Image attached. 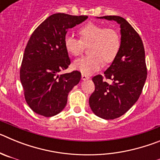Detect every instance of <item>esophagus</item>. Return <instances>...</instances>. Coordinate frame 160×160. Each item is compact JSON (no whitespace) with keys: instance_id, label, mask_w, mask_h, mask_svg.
Wrapping results in <instances>:
<instances>
[{"instance_id":"34e87169","label":"esophagus","mask_w":160,"mask_h":160,"mask_svg":"<svg viewBox=\"0 0 160 160\" xmlns=\"http://www.w3.org/2000/svg\"><path fill=\"white\" fill-rule=\"evenodd\" d=\"M82 79L83 81H86V80H88V79H90V77L87 75H86V74H82Z\"/></svg>"}]
</instances>
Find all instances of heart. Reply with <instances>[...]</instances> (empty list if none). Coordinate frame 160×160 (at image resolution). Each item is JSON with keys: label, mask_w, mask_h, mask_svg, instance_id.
Wrapping results in <instances>:
<instances>
[{"label": "heart", "mask_w": 160, "mask_h": 160, "mask_svg": "<svg viewBox=\"0 0 160 160\" xmlns=\"http://www.w3.org/2000/svg\"><path fill=\"white\" fill-rule=\"evenodd\" d=\"M80 40L66 35L64 47L72 56H78L85 46H89L87 57L77 59L73 63V68L83 74H92L105 63L112 62L116 58L121 47V38L115 29L105 28L98 24L87 23L78 30Z\"/></svg>", "instance_id": "heart-1"}]
</instances>
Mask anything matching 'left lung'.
Here are the masks:
<instances>
[{
  "mask_svg": "<svg viewBox=\"0 0 160 160\" xmlns=\"http://www.w3.org/2000/svg\"><path fill=\"white\" fill-rule=\"evenodd\" d=\"M114 21L120 25L121 47L116 58L104 72L109 84L102 75L92 78L95 90L89 98L90 109L104 119L122 116L137 102L147 79L145 51L139 35L123 18L97 17Z\"/></svg>",
  "mask_w": 160,
  "mask_h": 160,
  "instance_id": "8db88e82",
  "label": "left lung"
}]
</instances>
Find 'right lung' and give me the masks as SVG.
Returning <instances> with one entry per match:
<instances>
[{
    "instance_id": "add662e5",
    "label": "right lung",
    "mask_w": 160,
    "mask_h": 160,
    "mask_svg": "<svg viewBox=\"0 0 160 160\" xmlns=\"http://www.w3.org/2000/svg\"><path fill=\"white\" fill-rule=\"evenodd\" d=\"M88 18L54 13L46 18L32 32L25 49L20 79L25 101L38 114L52 117L59 114L67 103L68 94L78 84L81 73L59 74L70 64L64 47L68 29Z\"/></svg>"
}]
</instances>
